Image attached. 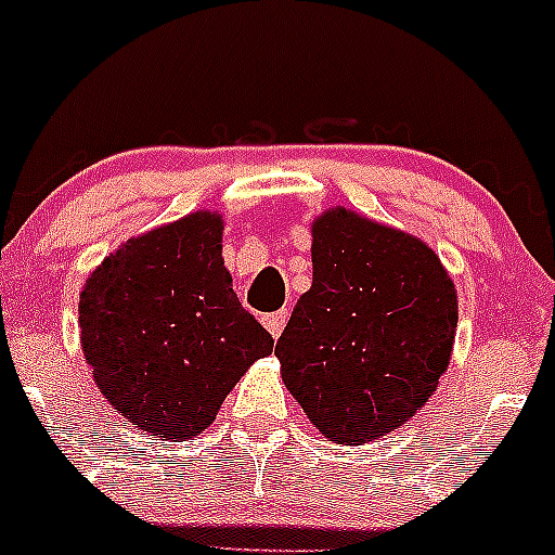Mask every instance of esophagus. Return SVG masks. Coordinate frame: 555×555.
<instances>
[{
  "label": "esophagus",
  "instance_id": "1",
  "mask_svg": "<svg viewBox=\"0 0 555 555\" xmlns=\"http://www.w3.org/2000/svg\"><path fill=\"white\" fill-rule=\"evenodd\" d=\"M285 323H288V310H280V312H272V315H264L267 331H270V334L275 336V339H278L280 334H283Z\"/></svg>",
  "mask_w": 555,
  "mask_h": 555
}]
</instances>
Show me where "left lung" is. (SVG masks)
Here are the masks:
<instances>
[{
    "mask_svg": "<svg viewBox=\"0 0 555 555\" xmlns=\"http://www.w3.org/2000/svg\"><path fill=\"white\" fill-rule=\"evenodd\" d=\"M454 283L422 240L345 208L312 227V288L275 356L312 425L336 443L396 430L447 371Z\"/></svg>",
    "mask_w": 555,
    "mask_h": 555,
    "instance_id": "left-lung-1",
    "label": "left lung"
}]
</instances>
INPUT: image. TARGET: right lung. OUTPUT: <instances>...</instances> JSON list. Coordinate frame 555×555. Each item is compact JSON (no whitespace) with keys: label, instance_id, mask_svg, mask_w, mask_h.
<instances>
[{"label":"right lung","instance_id":"obj_1","mask_svg":"<svg viewBox=\"0 0 555 555\" xmlns=\"http://www.w3.org/2000/svg\"><path fill=\"white\" fill-rule=\"evenodd\" d=\"M221 216L192 214L114 250L79 296L85 361L141 430L186 438L216 420L272 336L232 291Z\"/></svg>","mask_w":555,"mask_h":555}]
</instances>
